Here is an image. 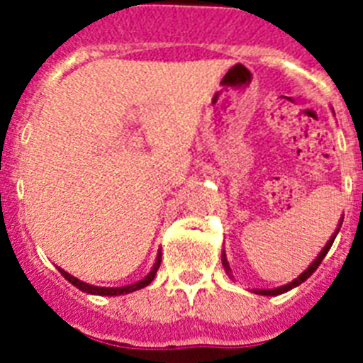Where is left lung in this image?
<instances>
[{"label":"left lung","instance_id":"1","mask_svg":"<svg viewBox=\"0 0 363 363\" xmlns=\"http://www.w3.org/2000/svg\"><path fill=\"white\" fill-rule=\"evenodd\" d=\"M341 224H343V220H341ZM339 228H341V226H339ZM339 228H337V232H339ZM337 232L333 233V238L326 242V247L322 248V252L318 254V256H316L315 262H313V264H311L309 267H307V269H305L303 273H301V275L298 277V279H294L292 282H288V284H284V286H281V288H273V290H254V292H256V294H262V296H279V294L288 292V290H292L294 286H298V284H301V282H303V281H307V279H309V277L313 275V273H315L316 267H318V265L322 264V259H324V256H326V254H328V250H330V248H332L333 239H335V235H337ZM222 265H224V269H226L228 273H230V271H232V269H230V265H228L226 254H224V256H222Z\"/></svg>","mask_w":363,"mask_h":363}]
</instances>
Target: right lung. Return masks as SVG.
I'll return each instance as SVG.
<instances>
[{
  "label": "right lung",
  "mask_w": 363,
  "mask_h": 363,
  "mask_svg": "<svg viewBox=\"0 0 363 363\" xmlns=\"http://www.w3.org/2000/svg\"><path fill=\"white\" fill-rule=\"evenodd\" d=\"M162 256H158L156 258V264H154L152 271L148 273L143 281L135 282V284H130V286H122V288H101V286H92V284H86V282L79 281V279H75L73 275H69L67 271L60 269V273L67 279V281L71 282V284H75L79 290H82V292H88V294H96V296H121V294H130V292H135V290H139V288H145L147 284H150V282L154 281V277H156V271H158L160 267V262H162Z\"/></svg>",
  "instance_id": "right-lung-1"
}]
</instances>
